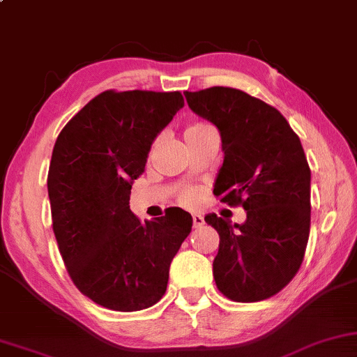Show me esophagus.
<instances>
[{
    "label": "esophagus",
    "mask_w": 357,
    "mask_h": 357,
    "mask_svg": "<svg viewBox=\"0 0 357 357\" xmlns=\"http://www.w3.org/2000/svg\"><path fill=\"white\" fill-rule=\"evenodd\" d=\"M192 225L194 228H201L204 225V217L199 213H192Z\"/></svg>",
    "instance_id": "34e87169"
}]
</instances>
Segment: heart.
<instances>
[{"instance_id":"1","label":"heart","mask_w":357,"mask_h":357,"mask_svg":"<svg viewBox=\"0 0 357 357\" xmlns=\"http://www.w3.org/2000/svg\"><path fill=\"white\" fill-rule=\"evenodd\" d=\"M201 127H204V123H194V126L188 127L186 132H189V130H196V129H201ZM183 201H184V202H188V204H192L194 201H196V192H194V191H186V192L183 194Z\"/></svg>"}]
</instances>
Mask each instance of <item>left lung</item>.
Listing matches in <instances>:
<instances>
[{
  "instance_id": "8db88e82",
  "label": "left lung",
  "mask_w": 357,
  "mask_h": 357,
  "mask_svg": "<svg viewBox=\"0 0 357 357\" xmlns=\"http://www.w3.org/2000/svg\"><path fill=\"white\" fill-rule=\"evenodd\" d=\"M184 96L220 132L223 163L213 196L246 211L243 223L206 215L220 236L213 279L231 301H264L297 274L310 234V168L301 139L278 109L240 89Z\"/></svg>"
}]
</instances>
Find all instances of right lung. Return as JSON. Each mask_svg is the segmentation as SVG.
Instances as JSON below:
<instances>
[{
    "label": "right lung",
    "instance_id": "right-lung-1",
    "mask_svg": "<svg viewBox=\"0 0 357 357\" xmlns=\"http://www.w3.org/2000/svg\"><path fill=\"white\" fill-rule=\"evenodd\" d=\"M183 106L179 91H104L55 142L47 179L52 227L75 286L98 305H155L191 234L192 217L183 208L142 223L129 206L151 145Z\"/></svg>",
    "mask_w": 357,
    "mask_h": 357
}]
</instances>
